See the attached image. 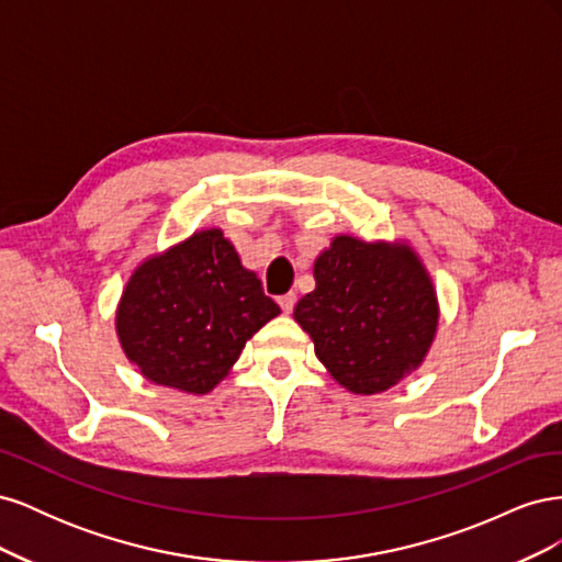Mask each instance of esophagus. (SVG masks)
I'll return each mask as SVG.
<instances>
[{
  "instance_id": "obj_1",
  "label": "esophagus",
  "mask_w": 562,
  "mask_h": 562,
  "mask_svg": "<svg viewBox=\"0 0 562 562\" xmlns=\"http://www.w3.org/2000/svg\"><path fill=\"white\" fill-rule=\"evenodd\" d=\"M295 302H297L295 293H285V295L279 297V307L283 310V314H291L293 307H295Z\"/></svg>"
}]
</instances>
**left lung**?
Wrapping results in <instances>:
<instances>
[{
    "label": "left lung",
    "instance_id": "1",
    "mask_svg": "<svg viewBox=\"0 0 562 562\" xmlns=\"http://www.w3.org/2000/svg\"><path fill=\"white\" fill-rule=\"evenodd\" d=\"M314 281L293 316L316 359L351 394H382L427 359L440 304L411 241L337 234L316 255Z\"/></svg>",
    "mask_w": 562,
    "mask_h": 562
}]
</instances>
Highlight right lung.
Here are the masks:
<instances>
[{
    "mask_svg": "<svg viewBox=\"0 0 562 562\" xmlns=\"http://www.w3.org/2000/svg\"><path fill=\"white\" fill-rule=\"evenodd\" d=\"M279 314L225 232L206 227L135 265L116 302L114 330L147 382L206 396Z\"/></svg>",
    "mask_w": 562,
    "mask_h": 562,
    "instance_id": "add662e5",
    "label": "right lung"
}]
</instances>
